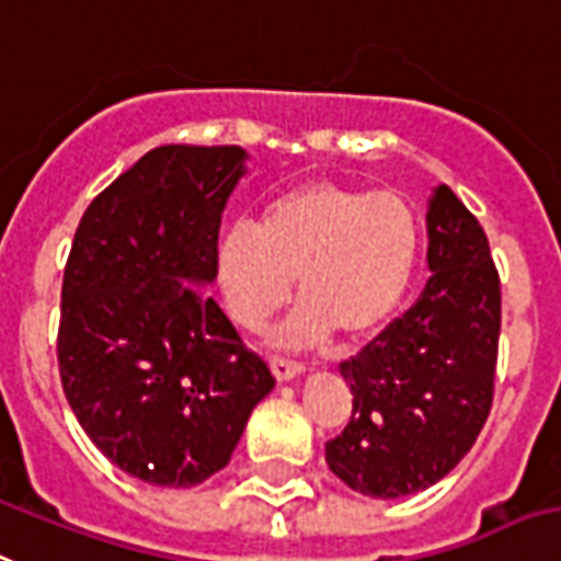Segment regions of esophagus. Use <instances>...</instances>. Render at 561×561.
<instances>
[{
	"instance_id": "obj_1",
	"label": "esophagus",
	"mask_w": 561,
	"mask_h": 561,
	"mask_svg": "<svg viewBox=\"0 0 561 561\" xmlns=\"http://www.w3.org/2000/svg\"><path fill=\"white\" fill-rule=\"evenodd\" d=\"M271 371H273V377L279 380V383H288V380H294V377L302 375L305 366H299V363H294V359L273 357L271 359Z\"/></svg>"
}]
</instances>
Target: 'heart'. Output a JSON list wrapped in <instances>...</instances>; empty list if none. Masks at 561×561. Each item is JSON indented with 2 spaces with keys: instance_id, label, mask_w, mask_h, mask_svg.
<instances>
[{
  "instance_id": "heart-1",
  "label": "heart",
  "mask_w": 561,
  "mask_h": 561,
  "mask_svg": "<svg viewBox=\"0 0 561 561\" xmlns=\"http://www.w3.org/2000/svg\"><path fill=\"white\" fill-rule=\"evenodd\" d=\"M421 256V221L398 193L308 181L276 195L256 225L218 241V285L230 317L256 331L294 290L302 296L276 343L302 348L340 331L375 334L398 311Z\"/></svg>"
}]
</instances>
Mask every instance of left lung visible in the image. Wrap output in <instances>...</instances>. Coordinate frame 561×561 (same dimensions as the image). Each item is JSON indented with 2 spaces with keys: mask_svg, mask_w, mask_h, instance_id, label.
I'll list each match as a JSON object with an SVG mask.
<instances>
[{
  "mask_svg": "<svg viewBox=\"0 0 561 561\" xmlns=\"http://www.w3.org/2000/svg\"><path fill=\"white\" fill-rule=\"evenodd\" d=\"M426 236L432 276L421 299L340 366L354 412L325 444V461L368 499L438 484L493 407L502 285L484 227L440 184L426 204Z\"/></svg>",
  "mask_w": 561,
  "mask_h": 561,
  "instance_id": "1",
  "label": "left lung"
}]
</instances>
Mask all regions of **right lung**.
I'll return each mask as SVG.
<instances>
[{
	"mask_svg": "<svg viewBox=\"0 0 561 561\" xmlns=\"http://www.w3.org/2000/svg\"><path fill=\"white\" fill-rule=\"evenodd\" d=\"M241 147H158L89 204L62 276L68 407L123 472L195 486L227 467L271 368L209 294Z\"/></svg>",
	"mask_w": 561,
	"mask_h": 561,
	"instance_id": "1",
	"label": "right lung"
}]
</instances>
